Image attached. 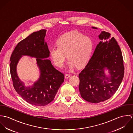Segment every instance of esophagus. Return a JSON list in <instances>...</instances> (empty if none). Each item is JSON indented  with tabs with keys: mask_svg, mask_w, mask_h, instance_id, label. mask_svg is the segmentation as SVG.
I'll list each match as a JSON object with an SVG mask.
<instances>
[{
	"mask_svg": "<svg viewBox=\"0 0 133 133\" xmlns=\"http://www.w3.org/2000/svg\"><path fill=\"white\" fill-rule=\"evenodd\" d=\"M70 76H71V75H70V74H65V75H64V77H65V78L66 79H68L70 77Z\"/></svg>",
	"mask_w": 133,
	"mask_h": 133,
	"instance_id": "obj_1",
	"label": "esophagus"
}]
</instances>
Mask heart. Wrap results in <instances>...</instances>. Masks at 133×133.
<instances>
[{
    "mask_svg": "<svg viewBox=\"0 0 133 133\" xmlns=\"http://www.w3.org/2000/svg\"><path fill=\"white\" fill-rule=\"evenodd\" d=\"M57 46L50 49V55L55 65L62 68L66 58L69 59L68 68L71 70L76 65L81 67L86 64L92 55L93 41L89 36L76 31L62 35L57 41Z\"/></svg>",
    "mask_w": 133,
    "mask_h": 133,
    "instance_id": "b5f03b06",
    "label": "heart"
}]
</instances>
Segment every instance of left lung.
Instances as JSON below:
<instances>
[{"instance_id": "left-lung-1", "label": "left lung", "mask_w": 133, "mask_h": 133, "mask_svg": "<svg viewBox=\"0 0 133 133\" xmlns=\"http://www.w3.org/2000/svg\"><path fill=\"white\" fill-rule=\"evenodd\" d=\"M98 37L101 41L79 74L80 95L91 103L104 101L114 95L124 72L122 53L115 39L110 38L111 34L105 31H102Z\"/></svg>"}]
</instances>
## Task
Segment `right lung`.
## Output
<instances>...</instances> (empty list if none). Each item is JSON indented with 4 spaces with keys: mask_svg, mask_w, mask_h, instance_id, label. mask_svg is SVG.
Here are the masks:
<instances>
[{
    "mask_svg": "<svg viewBox=\"0 0 133 133\" xmlns=\"http://www.w3.org/2000/svg\"><path fill=\"white\" fill-rule=\"evenodd\" d=\"M46 30L35 32L20 41L10 58V72L13 86L25 101L36 106H44L52 101L64 81V75L56 70L49 59V50L45 41ZM23 56L36 58L40 75L32 85L26 86L19 78L17 66Z\"/></svg>",
    "mask_w": 133,
    "mask_h": 133,
    "instance_id": "1",
    "label": "right lung"
}]
</instances>
